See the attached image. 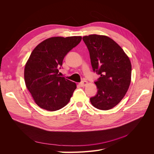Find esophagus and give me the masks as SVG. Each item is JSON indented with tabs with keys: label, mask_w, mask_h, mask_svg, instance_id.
<instances>
[{
	"label": "esophagus",
	"mask_w": 154,
	"mask_h": 154,
	"mask_svg": "<svg viewBox=\"0 0 154 154\" xmlns=\"http://www.w3.org/2000/svg\"><path fill=\"white\" fill-rule=\"evenodd\" d=\"M87 83H88V82L87 81H82L80 83V85L82 87H85L87 85Z\"/></svg>",
	"instance_id": "obj_1"
}]
</instances>
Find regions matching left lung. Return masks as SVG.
Masks as SVG:
<instances>
[{
    "label": "left lung",
    "instance_id": "left-lung-1",
    "mask_svg": "<svg viewBox=\"0 0 154 154\" xmlns=\"http://www.w3.org/2000/svg\"><path fill=\"white\" fill-rule=\"evenodd\" d=\"M90 54L93 71L100 75L94 82L97 94L90 98L95 108L106 110L121 101L131 81L132 66L123 49L108 36L91 35L83 37Z\"/></svg>",
    "mask_w": 154,
    "mask_h": 154
}]
</instances>
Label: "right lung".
<instances>
[{"mask_svg": "<svg viewBox=\"0 0 154 154\" xmlns=\"http://www.w3.org/2000/svg\"><path fill=\"white\" fill-rule=\"evenodd\" d=\"M81 36L52 37L39 44L26 64V85L35 103L49 111L61 109L70 101L76 85L60 76L59 67L67 54L80 42Z\"/></svg>", "mask_w": 154, "mask_h": 154, "instance_id": "add662e5", "label": "right lung"}]
</instances>
